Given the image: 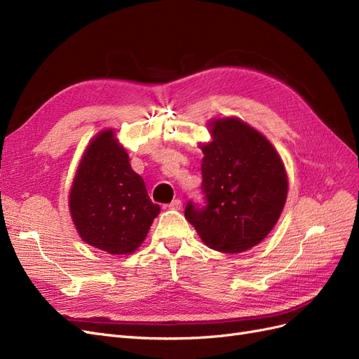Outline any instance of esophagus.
<instances>
[{
	"label": "esophagus",
	"instance_id": "esophagus-1",
	"mask_svg": "<svg viewBox=\"0 0 359 359\" xmlns=\"http://www.w3.org/2000/svg\"><path fill=\"white\" fill-rule=\"evenodd\" d=\"M168 208H169V210H181V208H182V202H181L180 199L172 201V202L168 205Z\"/></svg>",
	"mask_w": 359,
	"mask_h": 359
}]
</instances>
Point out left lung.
I'll use <instances>...</instances> for the list:
<instances>
[{"label": "left lung", "mask_w": 359, "mask_h": 359, "mask_svg": "<svg viewBox=\"0 0 359 359\" xmlns=\"http://www.w3.org/2000/svg\"><path fill=\"white\" fill-rule=\"evenodd\" d=\"M211 140L199 144L205 208L191 202L186 219L203 244L243 253L273 231L287 198V173L269 140L236 116L211 119Z\"/></svg>", "instance_id": "left-lung-1"}]
</instances>
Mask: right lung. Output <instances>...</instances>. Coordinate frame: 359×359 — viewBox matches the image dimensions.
<instances>
[{
  "instance_id": "obj_1",
  "label": "right lung",
  "mask_w": 359,
  "mask_h": 359,
  "mask_svg": "<svg viewBox=\"0 0 359 359\" xmlns=\"http://www.w3.org/2000/svg\"><path fill=\"white\" fill-rule=\"evenodd\" d=\"M69 210L82 241L106 253L132 255L145 241L160 206L151 202L114 128L102 130L85 148Z\"/></svg>"
}]
</instances>
